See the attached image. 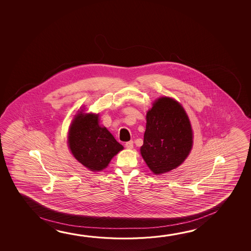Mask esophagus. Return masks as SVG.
I'll return each mask as SVG.
<instances>
[{
  "mask_svg": "<svg viewBox=\"0 0 251 251\" xmlns=\"http://www.w3.org/2000/svg\"><path fill=\"white\" fill-rule=\"evenodd\" d=\"M125 146H126V148L127 149H132L133 148V146H134V142L133 141H128L127 142L126 144H125Z\"/></svg>",
  "mask_w": 251,
  "mask_h": 251,
  "instance_id": "esophagus-1",
  "label": "esophagus"
}]
</instances>
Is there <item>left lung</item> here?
Returning a JSON list of instances; mask_svg holds the SVG:
<instances>
[{"instance_id":"8db88e82","label":"left lung","mask_w":251,"mask_h":251,"mask_svg":"<svg viewBox=\"0 0 251 251\" xmlns=\"http://www.w3.org/2000/svg\"><path fill=\"white\" fill-rule=\"evenodd\" d=\"M147 124L141 154L155 174L167 173L181 165L193 146L188 116L175 100L163 97L146 116Z\"/></svg>"}]
</instances>
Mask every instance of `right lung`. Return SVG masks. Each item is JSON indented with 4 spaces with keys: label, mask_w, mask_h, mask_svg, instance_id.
<instances>
[{
    "label": "right lung",
    "mask_w": 251,
    "mask_h": 251,
    "mask_svg": "<svg viewBox=\"0 0 251 251\" xmlns=\"http://www.w3.org/2000/svg\"><path fill=\"white\" fill-rule=\"evenodd\" d=\"M68 144L74 157L93 171H101L124 146L98 124V115L78 114L71 126Z\"/></svg>",
    "instance_id": "add662e5"
}]
</instances>
